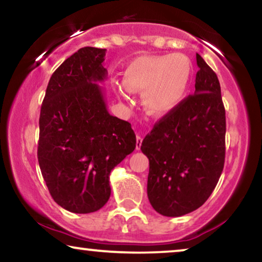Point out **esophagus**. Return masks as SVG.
Here are the masks:
<instances>
[{"mask_svg":"<svg viewBox=\"0 0 262 262\" xmlns=\"http://www.w3.org/2000/svg\"><path fill=\"white\" fill-rule=\"evenodd\" d=\"M141 144H142V138L140 137V135H138L137 137V149H140Z\"/></svg>","mask_w":262,"mask_h":262,"instance_id":"obj_1","label":"esophagus"}]
</instances>
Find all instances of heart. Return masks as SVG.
Wrapping results in <instances>:
<instances>
[{"mask_svg":"<svg viewBox=\"0 0 262 262\" xmlns=\"http://www.w3.org/2000/svg\"><path fill=\"white\" fill-rule=\"evenodd\" d=\"M191 73L190 62L184 56H141L125 67L122 83L129 92L141 93L146 113L163 117L186 98ZM118 93L124 96L123 89H118Z\"/></svg>","mask_w":262,"mask_h":262,"instance_id":"b5f03b06","label":"heart"}]
</instances>
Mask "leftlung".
Segmentation results:
<instances>
[{"label":"left lung","mask_w":262,"mask_h":262,"mask_svg":"<svg viewBox=\"0 0 262 262\" xmlns=\"http://www.w3.org/2000/svg\"><path fill=\"white\" fill-rule=\"evenodd\" d=\"M195 92L155 124L141 151L149 160L147 196L166 217L190 213L217 186L225 160V109L217 74L196 54Z\"/></svg>","instance_id":"8db88e82"}]
</instances>
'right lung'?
Masks as SVG:
<instances>
[{
  "instance_id": "obj_1",
  "label": "right lung",
  "mask_w": 262,
  "mask_h": 262,
  "mask_svg": "<svg viewBox=\"0 0 262 262\" xmlns=\"http://www.w3.org/2000/svg\"><path fill=\"white\" fill-rule=\"evenodd\" d=\"M106 49L85 47L51 75L39 117L38 163L52 199L73 213L98 211L109 200L111 170L135 149L129 122L106 109Z\"/></svg>"
}]
</instances>
